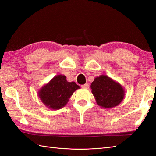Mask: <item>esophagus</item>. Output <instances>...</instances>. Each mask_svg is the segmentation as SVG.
Segmentation results:
<instances>
[{"label": "esophagus", "mask_w": 156, "mask_h": 156, "mask_svg": "<svg viewBox=\"0 0 156 156\" xmlns=\"http://www.w3.org/2000/svg\"><path fill=\"white\" fill-rule=\"evenodd\" d=\"M81 87L82 88H85V89H88L89 88V84H85L84 85H82Z\"/></svg>", "instance_id": "obj_1"}]
</instances>
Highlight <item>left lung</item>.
<instances>
[{
  "instance_id": "1",
  "label": "left lung",
  "mask_w": 156,
  "mask_h": 156,
  "mask_svg": "<svg viewBox=\"0 0 156 156\" xmlns=\"http://www.w3.org/2000/svg\"><path fill=\"white\" fill-rule=\"evenodd\" d=\"M90 88L97 104L107 109L118 106L125 96V90L118 82L106 75L95 78Z\"/></svg>"
}]
</instances>
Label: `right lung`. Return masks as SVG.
Returning a JSON list of instances; mask_svg holds the SVG:
<instances>
[{"label":"right lung","instance_id":"right-lung-1","mask_svg":"<svg viewBox=\"0 0 156 156\" xmlns=\"http://www.w3.org/2000/svg\"><path fill=\"white\" fill-rule=\"evenodd\" d=\"M80 87L74 82H68L64 75H56L38 90L42 102L51 110H59L66 105L71 96Z\"/></svg>","mask_w":156,"mask_h":156}]
</instances>
